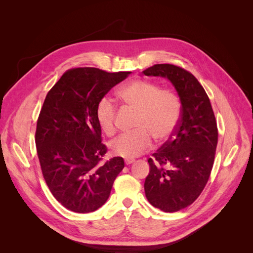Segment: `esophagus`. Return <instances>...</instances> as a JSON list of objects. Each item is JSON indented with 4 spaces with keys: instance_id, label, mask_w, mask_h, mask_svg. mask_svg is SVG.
Segmentation results:
<instances>
[{
    "instance_id": "obj_1",
    "label": "esophagus",
    "mask_w": 253,
    "mask_h": 253,
    "mask_svg": "<svg viewBox=\"0 0 253 253\" xmlns=\"http://www.w3.org/2000/svg\"><path fill=\"white\" fill-rule=\"evenodd\" d=\"M134 162H135V159H133V158H126V159H125L126 165H131V164H133Z\"/></svg>"
}]
</instances>
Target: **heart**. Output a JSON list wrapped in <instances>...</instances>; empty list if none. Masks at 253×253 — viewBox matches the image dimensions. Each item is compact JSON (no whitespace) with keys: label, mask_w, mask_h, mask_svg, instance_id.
<instances>
[{"label":"heart","mask_w":253,"mask_h":253,"mask_svg":"<svg viewBox=\"0 0 253 253\" xmlns=\"http://www.w3.org/2000/svg\"><path fill=\"white\" fill-rule=\"evenodd\" d=\"M117 97L126 108L138 112L134 132L125 133L112 141L114 154L134 158L157 142L168 140L175 132L181 116V101L172 88L144 79H135L117 91ZM99 126L109 136L117 131V106L109 97H103L96 106Z\"/></svg>","instance_id":"obj_1"}]
</instances>
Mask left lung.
Wrapping results in <instances>:
<instances>
[{"label":"left lung","mask_w":253,"mask_h":253,"mask_svg":"<svg viewBox=\"0 0 253 253\" xmlns=\"http://www.w3.org/2000/svg\"><path fill=\"white\" fill-rule=\"evenodd\" d=\"M142 73L169 79L181 101L179 124L149 158L150 173L144 181L152 206L176 212L193 204L209 180L218 139L216 120L206 90L185 68L155 64Z\"/></svg>","instance_id":"8db88e82"}]
</instances>
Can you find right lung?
Here are the masks:
<instances>
[{"instance_id":"add662e5","label":"right lung","mask_w":253,"mask_h":253,"mask_svg":"<svg viewBox=\"0 0 253 253\" xmlns=\"http://www.w3.org/2000/svg\"><path fill=\"white\" fill-rule=\"evenodd\" d=\"M129 74L75 67L45 98L37 121V153L49 191L68 210L89 213L100 208L125 168L122 157L104 162L108 148L101 142L96 106Z\"/></svg>"}]
</instances>
